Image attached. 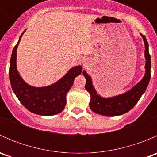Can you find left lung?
<instances>
[{"instance_id":"obj_1","label":"left lung","mask_w":157,"mask_h":157,"mask_svg":"<svg viewBox=\"0 0 157 157\" xmlns=\"http://www.w3.org/2000/svg\"><path fill=\"white\" fill-rule=\"evenodd\" d=\"M144 39L145 45V74L139 83L126 93L121 95L104 98L99 96L95 90L92 82V78L86 72L83 71V76L86 78L85 89L90 95V107L93 112L105 116H116L126 113L131 110L137 104L142 95L144 93L149 84L150 79V69H151V60L149 53V45L146 37L140 33Z\"/></svg>"}]
</instances>
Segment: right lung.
Returning a JSON list of instances; mask_svg holds the SVG:
<instances>
[{
  "instance_id": "1",
  "label": "right lung",
  "mask_w": 157,
  "mask_h": 157,
  "mask_svg": "<svg viewBox=\"0 0 157 157\" xmlns=\"http://www.w3.org/2000/svg\"><path fill=\"white\" fill-rule=\"evenodd\" d=\"M13 49L10 61L9 77L13 93L23 106L29 112L39 115L50 116L60 113L66 105V95L73 86L75 77L82 72L80 65L67 71L56 83L43 87H36L26 83L17 68V50L22 36Z\"/></svg>"
}]
</instances>
